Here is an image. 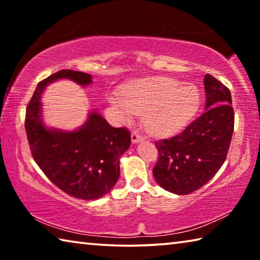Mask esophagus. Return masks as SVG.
Segmentation results:
<instances>
[{
	"mask_svg": "<svg viewBox=\"0 0 260 260\" xmlns=\"http://www.w3.org/2000/svg\"><path fill=\"white\" fill-rule=\"evenodd\" d=\"M132 138V142L133 143H139V142H142V141H144V138L142 135H140L139 133H136V132H133L131 135Z\"/></svg>",
	"mask_w": 260,
	"mask_h": 260,
	"instance_id": "esophagus-1",
	"label": "esophagus"
}]
</instances>
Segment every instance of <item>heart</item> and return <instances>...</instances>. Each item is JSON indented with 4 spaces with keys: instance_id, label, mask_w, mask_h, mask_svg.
Instances as JSON below:
<instances>
[{
    "instance_id": "obj_1",
    "label": "heart",
    "mask_w": 260,
    "mask_h": 260,
    "mask_svg": "<svg viewBox=\"0 0 260 260\" xmlns=\"http://www.w3.org/2000/svg\"><path fill=\"white\" fill-rule=\"evenodd\" d=\"M110 103L126 120L133 113L142 114V124L148 133L167 136L182 129L195 116L201 104L199 88L182 85L172 78L140 80L122 88Z\"/></svg>"
}]
</instances>
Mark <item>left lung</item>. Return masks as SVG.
Returning a JSON list of instances; mask_svg holds the SVG:
<instances>
[{
    "label": "left lung",
    "mask_w": 260,
    "mask_h": 260,
    "mask_svg": "<svg viewBox=\"0 0 260 260\" xmlns=\"http://www.w3.org/2000/svg\"><path fill=\"white\" fill-rule=\"evenodd\" d=\"M205 111L181 133L156 141L152 170L167 191L188 195L208 183L225 162L234 132V110L228 88L211 74L204 77Z\"/></svg>",
    "instance_id": "obj_1"
}]
</instances>
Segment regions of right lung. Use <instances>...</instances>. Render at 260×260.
I'll return each instance as SVG.
<instances>
[{
	"label": "right lung",
	"mask_w": 260,
	"mask_h": 260,
	"mask_svg": "<svg viewBox=\"0 0 260 260\" xmlns=\"http://www.w3.org/2000/svg\"><path fill=\"white\" fill-rule=\"evenodd\" d=\"M58 79H70L81 86L91 83L90 74L72 70H60L38 83L25 118L30 152L60 190L79 200L101 199L118 181L119 160L131 146V133L125 127L114 128L95 111L73 132L47 128L41 118L40 99L45 88Z\"/></svg>",
	"instance_id": "add662e5"
}]
</instances>
